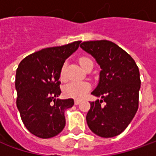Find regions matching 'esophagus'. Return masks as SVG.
I'll use <instances>...</instances> for the list:
<instances>
[{
    "mask_svg": "<svg viewBox=\"0 0 156 156\" xmlns=\"http://www.w3.org/2000/svg\"><path fill=\"white\" fill-rule=\"evenodd\" d=\"M81 103V101L80 100H75V105H79Z\"/></svg>",
    "mask_w": 156,
    "mask_h": 156,
    "instance_id": "34e87169",
    "label": "esophagus"
}]
</instances>
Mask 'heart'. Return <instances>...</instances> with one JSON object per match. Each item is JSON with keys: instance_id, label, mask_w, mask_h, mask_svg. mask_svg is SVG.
Returning <instances> with one entry per match:
<instances>
[{"instance_id": "obj_1", "label": "heart", "mask_w": 156, "mask_h": 156, "mask_svg": "<svg viewBox=\"0 0 156 156\" xmlns=\"http://www.w3.org/2000/svg\"><path fill=\"white\" fill-rule=\"evenodd\" d=\"M79 62L82 69H84L88 63L93 62L89 58L87 57H81L79 59ZM66 65L64 64L61 70V78L63 79L64 77V70ZM91 88V85L87 81H71L69 84H67L64 87V94L71 98L75 99H81L86 96L88 91Z\"/></svg>"}]
</instances>
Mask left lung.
<instances>
[{
    "label": "left lung",
    "instance_id": "1",
    "mask_svg": "<svg viewBox=\"0 0 156 156\" xmlns=\"http://www.w3.org/2000/svg\"><path fill=\"white\" fill-rule=\"evenodd\" d=\"M80 47L95 59L101 69L98 85L91 94L102 100L90 103L87 126L101 137L116 136L129 126L138 109L139 69L127 52L109 41H84ZM102 101L104 106L100 104Z\"/></svg>",
    "mask_w": 156,
    "mask_h": 156
}]
</instances>
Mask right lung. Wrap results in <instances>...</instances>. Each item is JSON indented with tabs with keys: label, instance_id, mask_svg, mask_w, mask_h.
Here are the masks:
<instances>
[{
	"label": "right lung",
	"instance_id": "1",
	"mask_svg": "<svg viewBox=\"0 0 156 156\" xmlns=\"http://www.w3.org/2000/svg\"><path fill=\"white\" fill-rule=\"evenodd\" d=\"M81 41L43 48L21 61L15 75L16 106L27 129L37 137L48 139L60 134L66 124L65 111L73 99H59V81L65 61Z\"/></svg>",
	"mask_w": 156,
	"mask_h": 156
}]
</instances>
